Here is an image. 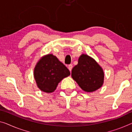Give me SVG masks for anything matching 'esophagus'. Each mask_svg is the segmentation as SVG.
Returning <instances> with one entry per match:
<instances>
[{
    "label": "esophagus",
    "mask_w": 132,
    "mask_h": 132,
    "mask_svg": "<svg viewBox=\"0 0 132 132\" xmlns=\"http://www.w3.org/2000/svg\"><path fill=\"white\" fill-rule=\"evenodd\" d=\"M72 68V64L69 65H68V69H69V70L70 71H71Z\"/></svg>",
    "instance_id": "1"
}]
</instances>
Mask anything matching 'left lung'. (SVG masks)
Masks as SVG:
<instances>
[{"label": "left lung", "mask_w": 132, "mask_h": 132, "mask_svg": "<svg viewBox=\"0 0 132 132\" xmlns=\"http://www.w3.org/2000/svg\"><path fill=\"white\" fill-rule=\"evenodd\" d=\"M71 76L82 90L89 93L103 86L104 74L102 68L93 58L82 54L78 64L72 69Z\"/></svg>", "instance_id": "8db88e82"}]
</instances>
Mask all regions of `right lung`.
Segmentation results:
<instances>
[{
    "label": "right lung",
    "instance_id": "right-lung-1",
    "mask_svg": "<svg viewBox=\"0 0 132 132\" xmlns=\"http://www.w3.org/2000/svg\"><path fill=\"white\" fill-rule=\"evenodd\" d=\"M34 78L38 88L42 92H54L58 83L69 76L70 72L55 56L48 54L42 56L34 68Z\"/></svg>",
    "mask_w": 132,
    "mask_h": 132
}]
</instances>
